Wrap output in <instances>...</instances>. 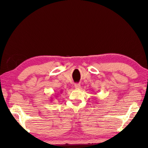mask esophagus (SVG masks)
<instances>
[{"label": "esophagus", "instance_id": "34e87169", "mask_svg": "<svg viewBox=\"0 0 148 148\" xmlns=\"http://www.w3.org/2000/svg\"><path fill=\"white\" fill-rule=\"evenodd\" d=\"M74 87L76 88V89H79V88H81L80 84H79V83H76V84H74Z\"/></svg>", "mask_w": 148, "mask_h": 148}]
</instances>
